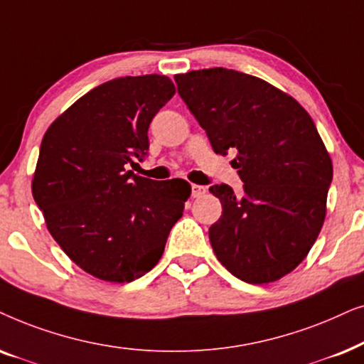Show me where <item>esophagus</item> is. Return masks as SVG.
<instances>
[{
	"mask_svg": "<svg viewBox=\"0 0 364 364\" xmlns=\"http://www.w3.org/2000/svg\"><path fill=\"white\" fill-rule=\"evenodd\" d=\"M206 193V186H200V185H193L191 186V196L193 198H201Z\"/></svg>",
	"mask_w": 364,
	"mask_h": 364,
	"instance_id": "obj_1",
	"label": "esophagus"
}]
</instances>
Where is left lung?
<instances>
[{
  "instance_id": "left-lung-1",
  "label": "left lung",
  "mask_w": 364,
  "mask_h": 364,
  "mask_svg": "<svg viewBox=\"0 0 364 364\" xmlns=\"http://www.w3.org/2000/svg\"><path fill=\"white\" fill-rule=\"evenodd\" d=\"M178 95L231 164L243 191L213 185L223 215L210 228L216 258L251 284L283 278L306 258L326 215L331 158L301 105L259 77L210 68L174 76Z\"/></svg>"
}]
</instances>
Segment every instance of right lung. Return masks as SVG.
I'll use <instances>...</instances> for the list:
<instances>
[{
  "label": "right lung",
  "instance_id": "right-lung-1",
  "mask_svg": "<svg viewBox=\"0 0 364 364\" xmlns=\"http://www.w3.org/2000/svg\"><path fill=\"white\" fill-rule=\"evenodd\" d=\"M173 95L166 76L116 77L81 96L43 136L33 198L61 250L96 278L129 283L153 269L185 210V179L128 169L146 158L149 123Z\"/></svg>",
  "mask_w": 364,
  "mask_h": 364
}]
</instances>
